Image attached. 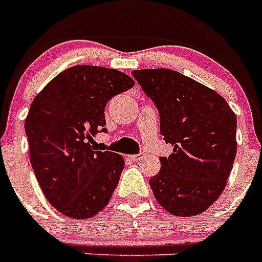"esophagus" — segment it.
I'll return each instance as SVG.
<instances>
[{
	"instance_id": "obj_1",
	"label": "esophagus",
	"mask_w": 262,
	"mask_h": 262,
	"mask_svg": "<svg viewBox=\"0 0 262 262\" xmlns=\"http://www.w3.org/2000/svg\"><path fill=\"white\" fill-rule=\"evenodd\" d=\"M143 155L139 154V155H131V156H128V160H131V161H135V163H138V161H140V160L143 159Z\"/></svg>"
}]
</instances>
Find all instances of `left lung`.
Instances as JSON below:
<instances>
[{
    "mask_svg": "<svg viewBox=\"0 0 262 262\" xmlns=\"http://www.w3.org/2000/svg\"><path fill=\"white\" fill-rule=\"evenodd\" d=\"M133 76L156 105L160 131L173 154L149 185L159 205L176 216L202 214L221 196L232 170L236 115L215 90L172 69Z\"/></svg>",
    "mask_w": 262,
    "mask_h": 262,
    "instance_id": "1",
    "label": "left lung"
}]
</instances>
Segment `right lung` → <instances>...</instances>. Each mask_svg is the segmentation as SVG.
<instances>
[{"label":"right lung","mask_w":262,"mask_h":262,"mask_svg":"<svg viewBox=\"0 0 262 262\" xmlns=\"http://www.w3.org/2000/svg\"><path fill=\"white\" fill-rule=\"evenodd\" d=\"M135 85L117 69L75 66L62 71L34 98L25 120L30 163L48 202L72 219L102 211L117 189L122 155L97 151L106 103Z\"/></svg>","instance_id":"1"}]
</instances>
